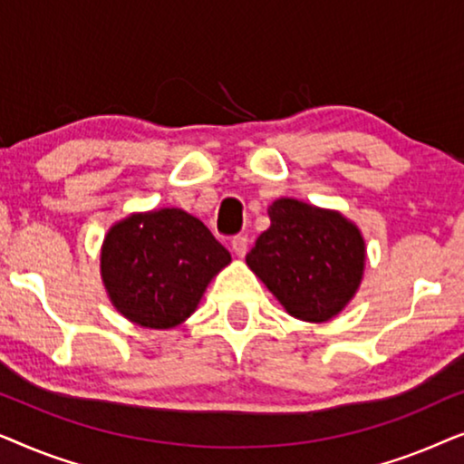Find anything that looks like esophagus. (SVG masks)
<instances>
[{
	"mask_svg": "<svg viewBox=\"0 0 464 464\" xmlns=\"http://www.w3.org/2000/svg\"><path fill=\"white\" fill-rule=\"evenodd\" d=\"M232 251L237 253L238 257H245V253H246V249H249V238L246 237H243V234H238V237H234L232 238Z\"/></svg>",
	"mask_w": 464,
	"mask_h": 464,
	"instance_id": "esophagus-1",
	"label": "esophagus"
}]
</instances>
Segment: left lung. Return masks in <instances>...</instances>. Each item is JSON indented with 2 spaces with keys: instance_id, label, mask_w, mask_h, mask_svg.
Returning <instances> with one entry per match:
<instances>
[{
  "instance_id": "left-lung-1",
  "label": "left lung",
  "mask_w": 464,
  "mask_h": 464,
  "mask_svg": "<svg viewBox=\"0 0 464 464\" xmlns=\"http://www.w3.org/2000/svg\"><path fill=\"white\" fill-rule=\"evenodd\" d=\"M270 227L246 253V264L289 314L327 321L357 291L365 245L340 213L281 198L268 208Z\"/></svg>"
}]
</instances>
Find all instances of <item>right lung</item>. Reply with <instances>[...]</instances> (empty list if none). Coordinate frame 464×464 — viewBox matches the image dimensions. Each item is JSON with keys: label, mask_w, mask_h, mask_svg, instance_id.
Here are the masks:
<instances>
[{"label": "right lung", "mask_w": 464, "mask_h": 464, "mask_svg": "<svg viewBox=\"0 0 464 464\" xmlns=\"http://www.w3.org/2000/svg\"><path fill=\"white\" fill-rule=\"evenodd\" d=\"M230 251L181 208L132 215L110 230L101 275L113 306L141 327L179 325L198 306Z\"/></svg>", "instance_id": "obj_1"}]
</instances>
